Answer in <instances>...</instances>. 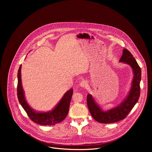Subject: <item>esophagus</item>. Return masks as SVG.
<instances>
[{"instance_id": "34e87169", "label": "esophagus", "mask_w": 152, "mask_h": 152, "mask_svg": "<svg viewBox=\"0 0 152 152\" xmlns=\"http://www.w3.org/2000/svg\"><path fill=\"white\" fill-rule=\"evenodd\" d=\"M87 84H88V83H87V81H85V80H83V81H81V83H80V86L81 87H83V88L86 87L87 86Z\"/></svg>"}]
</instances>
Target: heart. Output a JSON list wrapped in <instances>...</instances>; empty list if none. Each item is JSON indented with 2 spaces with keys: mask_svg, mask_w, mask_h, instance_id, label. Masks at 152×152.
Listing matches in <instances>:
<instances>
[{
  "mask_svg": "<svg viewBox=\"0 0 152 152\" xmlns=\"http://www.w3.org/2000/svg\"><path fill=\"white\" fill-rule=\"evenodd\" d=\"M68 78V76H66V77H65V79H66V80Z\"/></svg>",
  "mask_w": 152,
  "mask_h": 152,
  "instance_id": "b5f03b06",
  "label": "heart"
}]
</instances>
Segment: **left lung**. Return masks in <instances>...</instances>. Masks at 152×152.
I'll return each instance as SVG.
<instances>
[{"label":"left lung","mask_w":152,"mask_h":152,"mask_svg":"<svg viewBox=\"0 0 152 152\" xmlns=\"http://www.w3.org/2000/svg\"><path fill=\"white\" fill-rule=\"evenodd\" d=\"M130 65L133 69L134 77L128 96L118 107L104 112L96 104L92 96L87 95V105L93 118L102 124H111L124 119L137 102L140 94L141 69L133 55L126 48L124 49L123 54L119 60Z\"/></svg>","instance_id":"1"}]
</instances>
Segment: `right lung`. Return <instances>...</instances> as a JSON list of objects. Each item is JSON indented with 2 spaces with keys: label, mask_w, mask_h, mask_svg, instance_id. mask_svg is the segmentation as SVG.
Here are the masks:
<instances>
[{
  "label": "right lung",
  "mask_w": 152,
  "mask_h": 152,
  "mask_svg": "<svg viewBox=\"0 0 152 152\" xmlns=\"http://www.w3.org/2000/svg\"><path fill=\"white\" fill-rule=\"evenodd\" d=\"M21 68L22 65L20 66L18 73V98L20 105L30 119L33 122L42 125H53L62 122L68 115L73 89H70L65 93L61 100L52 111L45 113L37 112L29 107L25 100L21 81Z\"/></svg>",
  "instance_id": "1"
}]
</instances>
